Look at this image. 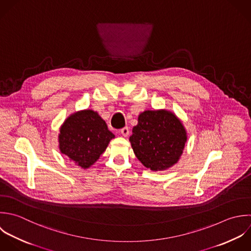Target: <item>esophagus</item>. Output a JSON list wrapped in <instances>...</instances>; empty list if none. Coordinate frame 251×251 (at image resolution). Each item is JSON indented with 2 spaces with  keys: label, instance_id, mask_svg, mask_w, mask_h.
<instances>
[{
  "label": "esophagus",
  "instance_id": "34e87169",
  "mask_svg": "<svg viewBox=\"0 0 251 251\" xmlns=\"http://www.w3.org/2000/svg\"><path fill=\"white\" fill-rule=\"evenodd\" d=\"M120 132H121V134H122L124 137H127V136L129 135V128H128V127H124V128H122V129L120 130Z\"/></svg>",
  "mask_w": 251,
  "mask_h": 251
}]
</instances>
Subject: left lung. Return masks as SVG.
I'll return each instance as SVG.
<instances>
[{
	"label": "left lung",
	"instance_id": "8db88e82",
	"mask_svg": "<svg viewBox=\"0 0 251 251\" xmlns=\"http://www.w3.org/2000/svg\"><path fill=\"white\" fill-rule=\"evenodd\" d=\"M130 142L137 158L147 168L160 171L177 163L187 142V133L173 113L148 110L139 115Z\"/></svg>",
	"mask_w": 251,
	"mask_h": 251
}]
</instances>
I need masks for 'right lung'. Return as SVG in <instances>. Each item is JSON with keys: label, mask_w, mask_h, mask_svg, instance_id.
<instances>
[{"label": "right lung", "mask_w": 251, "mask_h": 251, "mask_svg": "<svg viewBox=\"0 0 251 251\" xmlns=\"http://www.w3.org/2000/svg\"><path fill=\"white\" fill-rule=\"evenodd\" d=\"M58 138L61 153L86 169L99 159L114 135L97 112L83 110L64 121Z\"/></svg>", "instance_id": "right-lung-1"}]
</instances>
